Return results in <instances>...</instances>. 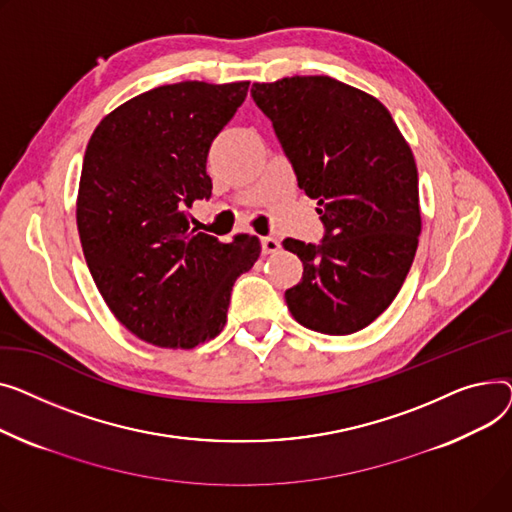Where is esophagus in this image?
Wrapping results in <instances>:
<instances>
[{
  "mask_svg": "<svg viewBox=\"0 0 512 512\" xmlns=\"http://www.w3.org/2000/svg\"><path fill=\"white\" fill-rule=\"evenodd\" d=\"M260 244H262V254H275V252H279V248H281L279 239H277V237H273V235H266V237H262V239H260Z\"/></svg>",
  "mask_w": 512,
  "mask_h": 512,
  "instance_id": "obj_1",
  "label": "esophagus"
}]
</instances>
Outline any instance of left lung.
<instances>
[{"label": "left lung", "mask_w": 512, "mask_h": 512, "mask_svg": "<svg viewBox=\"0 0 512 512\" xmlns=\"http://www.w3.org/2000/svg\"><path fill=\"white\" fill-rule=\"evenodd\" d=\"M250 93L324 225L320 244L283 242L304 264L287 308L316 333H357L393 304L417 250L411 148L378 99L330 76L256 82Z\"/></svg>", "instance_id": "obj_1"}]
</instances>
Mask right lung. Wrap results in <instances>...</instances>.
<instances>
[{
	"label": "right lung",
	"mask_w": 512,
	"mask_h": 512,
	"mask_svg": "<svg viewBox=\"0 0 512 512\" xmlns=\"http://www.w3.org/2000/svg\"><path fill=\"white\" fill-rule=\"evenodd\" d=\"M250 82L186 80L119 105L86 146L76 223L90 275L113 316L138 339L192 349L215 339L233 283L260 256L258 237L221 244L190 225L208 200V148Z\"/></svg>",
	"instance_id": "obj_1"
}]
</instances>
